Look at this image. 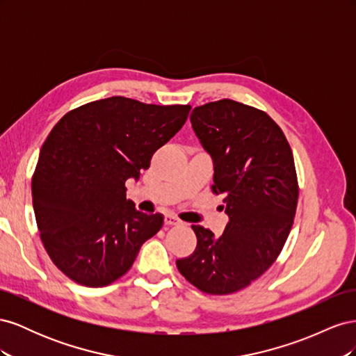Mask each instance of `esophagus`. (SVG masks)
<instances>
[{"mask_svg":"<svg viewBox=\"0 0 356 356\" xmlns=\"http://www.w3.org/2000/svg\"><path fill=\"white\" fill-rule=\"evenodd\" d=\"M181 221L175 217V215H172V213H166L165 215V224L166 225H177V224H179Z\"/></svg>","mask_w":356,"mask_h":356,"instance_id":"obj_1","label":"esophagus"}]
</instances>
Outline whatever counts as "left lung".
<instances>
[{"label": "left lung", "mask_w": 356, "mask_h": 356, "mask_svg": "<svg viewBox=\"0 0 356 356\" xmlns=\"http://www.w3.org/2000/svg\"><path fill=\"white\" fill-rule=\"evenodd\" d=\"M190 122L212 157V191L224 196L229 222L220 238L193 225L197 246L177 267L203 293L232 294L260 277L286 242L298 200L294 157L282 129L245 104H204Z\"/></svg>", "instance_id": "8db88e82"}]
</instances>
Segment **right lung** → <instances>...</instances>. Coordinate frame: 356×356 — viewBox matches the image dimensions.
Instances as JSON below:
<instances>
[{
  "label": "right lung",
  "mask_w": 356,
  "mask_h": 356,
  "mask_svg": "<svg viewBox=\"0 0 356 356\" xmlns=\"http://www.w3.org/2000/svg\"><path fill=\"white\" fill-rule=\"evenodd\" d=\"M190 110L113 96L67 113L51 129L32 177V204L49 257L74 282L117 281L161 229L163 215L139 212L124 184L149 168Z\"/></svg>",
  "instance_id": "obj_1"
}]
</instances>
